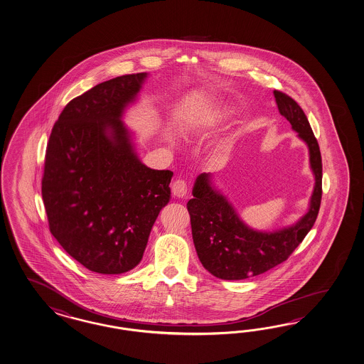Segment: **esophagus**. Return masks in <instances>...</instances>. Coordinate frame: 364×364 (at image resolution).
<instances>
[{"label":"esophagus","instance_id":"34e87169","mask_svg":"<svg viewBox=\"0 0 364 364\" xmlns=\"http://www.w3.org/2000/svg\"><path fill=\"white\" fill-rule=\"evenodd\" d=\"M172 193L175 197L178 198H184L186 196V184L184 180H176L172 184Z\"/></svg>","mask_w":364,"mask_h":364}]
</instances>
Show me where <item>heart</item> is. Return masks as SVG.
<instances>
[{
    "label": "heart",
    "mask_w": 364,
    "mask_h": 364,
    "mask_svg": "<svg viewBox=\"0 0 364 364\" xmlns=\"http://www.w3.org/2000/svg\"><path fill=\"white\" fill-rule=\"evenodd\" d=\"M228 107H215L213 109H209L206 112H203L200 114L193 117V119L191 121V130L193 133H203L209 129H213L215 126L221 124L226 117H228Z\"/></svg>",
    "instance_id": "heart-1"
}]
</instances>
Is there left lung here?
I'll return each mask as SVG.
<instances>
[{
	"mask_svg": "<svg viewBox=\"0 0 364 364\" xmlns=\"http://www.w3.org/2000/svg\"><path fill=\"white\" fill-rule=\"evenodd\" d=\"M279 113L287 118L297 138L306 144L314 186L306 213L297 222L276 230H257L243 221L214 183L213 173H201L186 204L192 237L201 264L223 280H243L283 263L311 231L318 215L322 196V161L318 143L299 104L274 90Z\"/></svg>",
	"mask_w": 364,
	"mask_h": 364,
	"instance_id": "8db88e82",
	"label": "left lung"
}]
</instances>
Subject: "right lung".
Masks as SVG:
<instances>
[{
    "label": "right lung",
    "instance_id": "right-lung-1",
    "mask_svg": "<svg viewBox=\"0 0 364 364\" xmlns=\"http://www.w3.org/2000/svg\"><path fill=\"white\" fill-rule=\"evenodd\" d=\"M147 77L124 75L73 98L47 144L42 197L50 230L73 259L102 275L141 263L171 198L173 172L143 164L124 122Z\"/></svg>",
    "mask_w": 364,
    "mask_h": 364
}]
</instances>
